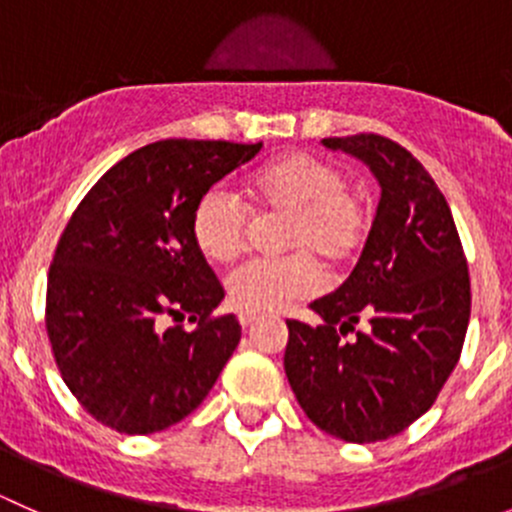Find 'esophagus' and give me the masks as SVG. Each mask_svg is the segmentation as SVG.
<instances>
[{"mask_svg":"<svg viewBox=\"0 0 512 512\" xmlns=\"http://www.w3.org/2000/svg\"><path fill=\"white\" fill-rule=\"evenodd\" d=\"M237 319H240L242 327H252V324H255L257 319H262V314H257V312H240V314H237Z\"/></svg>","mask_w":512,"mask_h":512,"instance_id":"34e87169","label":"esophagus"}]
</instances>
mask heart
Segmentation results:
<instances>
[{
	"mask_svg": "<svg viewBox=\"0 0 512 512\" xmlns=\"http://www.w3.org/2000/svg\"><path fill=\"white\" fill-rule=\"evenodd\" d=\"M257 213L287 215L282 225L285 257H257L227 277V299L242 312H277L319 287L315 257L329 265L349 260L369 227L364 203L349 190L339 165L309 153H292L257 170L247 185ZM250 205L227 185L198 198L190 218L193 242L210 262H232L245 250Z\"/></svg>",
	"mask_w": 512,
	"mask_h": 512,
	"instance_id": "1",
	"label": "heart"
}]
</instances>
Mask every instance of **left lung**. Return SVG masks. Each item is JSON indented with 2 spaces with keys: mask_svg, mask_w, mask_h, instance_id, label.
<instances>
[{
  "mask_svg": "<svg viewBox=\"0 0 512 512\" xmlns=\"http://www.w3.org/2000/svg\"><path fill=\"white\" fill-rule=\"evenodd\" d=\"M322 143L364 160L381 198L352 275L309 304L322 324L287 322L285 374L314 426L374 443L426 414L456 369L471 277L446 198L404 146L376 133Z\"/></svg>",
  "mask_w": 512,
  "mask_h": 512,
  "instance_id": "left-lung-1",
  "label": "left lung"
}]
</instances>
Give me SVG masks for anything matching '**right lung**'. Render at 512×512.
Returning a JSON list of instances; mask_svg holds the SVG:
<instances>
[{
  "instance_id": "right-lung-1",
  "label": "right lung",
  "mask_w": 512,
  "mask_h": 512,
  "mask_svg": "<svg viewBox=\"0 0 512 512\" xmlns=\"http://www.w3.org/2000/svg\"><path fill=\"white\" fill-rule=\"evenodd\" d=\"M260 148L143 146L106 170L66 223L46 282V332L66 386L103 426L146 436L183 421L240 344V322L213 317L225 292L190 218L200 195ZM168 316L196 327L163 328Z\"/></svg>"
}]
</instances>
